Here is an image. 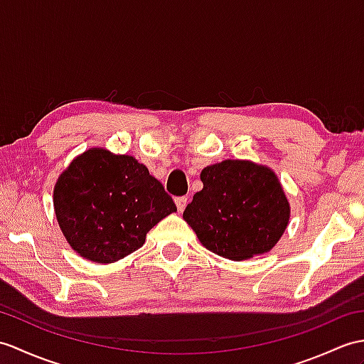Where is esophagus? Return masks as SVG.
<instances>
[{"mask_svg":"<svg viewBox=\"0 0 364 364\" xmlns=\"http://www.w3.org/2000/svg\"><path fill=\"white\" fill-rule=\"evenodd\" d=\"M175 205H176V209H178L180 213H183L186 205H188V197H176L175 198Z\"/></svg>","mask_w":364,"mask_h":364,"instance_id":"obj_1","label":"esophagus"}]
</instances>
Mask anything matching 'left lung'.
I'll use <instances>...</instances> for the list:
<instances>
[{
  "instance_id": "obj_1",
  "label": "left lung",
  "mask_w": 364,
  "mask_h": 364,
  "mask_svg": "<svg viewBox=\"0 0 364 364\" xmlns=\"http://www.w3.org/2000/svg\"><path fill=\"white\" fill-rule=\"evenodd\" d=\"M203 189L183 218L203 247L230 260H247L272 250L290 220V203L267 166L225 159L201 171Z\"/></svg>"
}]
</instances>
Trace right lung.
Instances as JSON below:
<instances>
[{"label":"right lung","instance_id":"add662e5","mask_svg":"<svg viewBox=\"0 0 364 364\" xmlns=\"http://www.w3.org/2000/svg\"><path fill=\"white\" fill-rule=\"evenodd\" d=\"M54 210L77 255L113 264L141 248L147 232L176 206L133 156L95 147L73 159L58 176Z\"/></svg>","mask_w":364,"mask_h":364}]
</instances>
